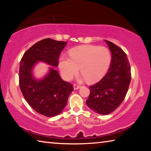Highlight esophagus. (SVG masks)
I'll return each mask as SVG.
<instances>
[{
  "mask_svg": "<svg viewBox=\"0 0 151 151\" xmlns=\"http://www.w3.org/2000/svg\"><path fill=\"white\" fill-rule=\"evenodd\" d=\"M73 88H74V90H77V89L81 88V86L77 85H74Z\"/></svg>",
  "mask_w": 151,
  "mask_h": 151,
  "instance_id": "1",
  "label": "esophagus"
}]
</instances>
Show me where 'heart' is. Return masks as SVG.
<instances>
[{"label": "heart", "instance_id": "heart-1", "mask_svg": "<svg viewBox=\"0 0 151 151\" xmlns=\"http://www.w3.org/2000/svg\"><path fill=\"white\" fill-rule=\"evenodd\" d=\"M69 54L70 58L60 57L58 63L61 75L66 81H70L81 68L82 78L96 83L105 76L111 66V55L106 47L80 46L71 49Z\"/></svg>", "mask_w": 151, "mask_h": 151}]
</instances>
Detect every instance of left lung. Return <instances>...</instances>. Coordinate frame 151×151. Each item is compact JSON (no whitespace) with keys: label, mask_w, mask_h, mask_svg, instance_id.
Instances as JSON below:
<instances>
[{"label":"left lung","mask_w":151,"mask_h":151,"mask_svg":"<svg viewBox=\"0 0 151 151\" xmlns=\"http://www.w3.org/2000/svg\"><path fill=\"white\" fill-rule=\"evenodd\" d=\"M111 52L112 60L108 72L101 80L90 86L86 103L92 111L106 115L118 108L126 96L131 80V66L123 50L106 40Z\"/></svg>","instance_id":"1"}]
</instances>
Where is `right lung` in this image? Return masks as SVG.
Returning a JSON list of instances; mask_svg holds the SVG:
<instances>
[{
	"mask_svg": "<svg viewBox=\"0 0 151 151\" xmlns=\"http://www.w3.org/2000/svg\"><path fill=\"white\" fill-rule=\"evenodd\" d=\"M67 42L45 39L35 43L22 57L19 66V86L25 100L36 112L52 117L60 114L73 91V85L64 81L55 68L41 79H36L32 70L38 62L54 67Z\"/></svg>",
	"mask_w": 151,
	"mask_h": 151,
	"instance_id": "add662e5",
	"label": "right lung"
}]
</instances>
